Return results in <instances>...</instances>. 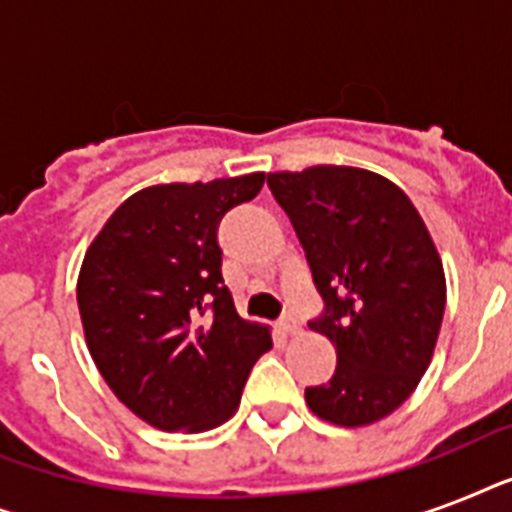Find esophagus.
I'll return each instance as SVG.
<instances>
[{
	"label": "esophagus",
	"instance_id": "1",
	"mask_svg": "<svg viewBox=\"0 0 512 512\" xmlns=\"http://www.w3.org/2000/svg\"><path fill=\"white\" fill-rule=\"evenodd\" d=\"M279 329L284 335H297V332H300V321H297L295 316H284V319L279 321Z\"/></svg>",
	"mask_w": 512,
	"mask_h": 512
}]
</instances>
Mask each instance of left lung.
Listing matches in <instances>:
<instances>
[{
    "instance_id": "1",
    "label": "left lung",
    "mask_w": 512,
    "mask_h": 512,
    "mask_svg": "<svg viewBox=\"0 0 512 512\" xmlns=\"http://www.w3.org/2000/svg\"><path fill=\"white\" fill-rule=\"evenodd\" d=\"M268 188L303 244L324 313L308 327L337 350L327 385L305 388L321 420L361 428L412 396L436 348L444 265L401 188L377 172L319 164Z\"/></svg>"
}]
</instances>
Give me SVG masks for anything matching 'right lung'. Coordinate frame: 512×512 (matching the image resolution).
<instances>
[{
	"label": "right lung",
	"instance_id": "obj_1",
	"mask_svg": "<svg viewBox=\"0 0 512 512\" xmlns=\"http://www.w3.org/2000/svg\"><path fill=\"white\" fill-rule=\"evenodd\" d=\"M265 172L132 193L84 255L76 303L92 361L132 414L201 433L231 420L249 369L273 348L244 321L220 273L217 225Z\"/></svg>",
	"mask_w": 512,
	"mask_h": 512
}]
</instances>
